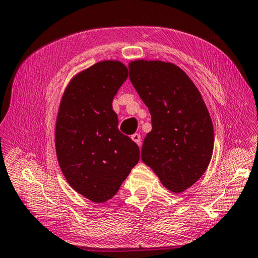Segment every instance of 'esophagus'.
<instances>
[{"mask_svg":"<svg viewBox=\"0 0 258 258\" xmlns=\"http://www.w3.org/2000/svg\"><path fill=\"white\" fill-rule=\"evenodd\" d=\"M132 140L133 141L137 143V145L140 147L141 146V135H140L139 133H135L132 135Z\"/></svg>","mask_w":258,"mask_h":258,"instance_id":"obj_1","label":"esophagus"}]
</instances>
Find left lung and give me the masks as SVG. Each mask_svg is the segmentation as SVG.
Segmentation results:
<instances>
[{"mask_svg":"<svg viewBox=\"0 0 258 258\" xmlns=\"http://www.w3.org/2000/svg\"><path fill=\"white\" fill-rule=\"evenodd\" d=\"M128 69L151 115L152 130L143 141L141 159L165 187L184 191L202 177L214 149L213 123L202 94L174 63L137 60Z\"/></svg>","mask_w":258,"mask_h":258,"instance_id":"1","label":"left lung"}]
</instances>
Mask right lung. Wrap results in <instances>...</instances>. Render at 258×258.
Wrapping results in <instances>:
<instances>
[{
  "label": "right lung",
  "mask_w": 258,
  "mask_h": 258,
  "mask_svg": "<svg viewBox=\"0 0 258 258\" xmlns=\"http://www.w3.org/2000/svg\"><path fill=\"white\" fill-rule=\"evenodd\" d=\"M119 61H100L66 87L55 125L56 157L74 190L104 203L119 190L140 159L137 143L118 130L112 100L127 80Z\"/></svg>",
  "instance_id": "right-lung-1"
}]
</instances>
